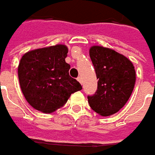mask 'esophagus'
Returning <instances> with one entry per match:
<instances>
[{"label":"esophagus","mask_w":155,"mask_h":155,"mask_svg":"<svg viewBox=\"0 0 155 155\" xmlns=\"http://www.w3.org/2000/svg\"><path fill=\"white\" fill-rule=\"evenodd\" d=\"M77 79H78V81L79 82V83H80L81 84H83V81H82V78H81V77H78V78H77Z\"/></svg>","instance_id":"1"}]
</instances>
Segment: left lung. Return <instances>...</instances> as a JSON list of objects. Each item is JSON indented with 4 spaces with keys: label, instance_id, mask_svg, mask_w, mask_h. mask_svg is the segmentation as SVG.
Wrapping results in <instances>:
<instances>
[{
    "label": "left lung",
    "instance_id": "left-lung-1",
    "mask_svg": "<svg viewBox=\"0 0 155 155\" xmlns=\"http://www.w3.org/2000/svg\"><path fill=\"white\" fill-rule=\"evenodd\" d=\"M90 58L94 66L97 90L88 96L91 108L101 116H110L126 104L136 80L133 63L125 56L102 46H92Z\"/></svg>",
    "mask_w": 155,
    "mask_h": 155
}]
</instances>
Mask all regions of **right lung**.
Listing matches in <instances>:
<instances>
[{"label":"right lung","mask_w":155,"mask_h":155,"mask_svg":"<svg viewBox=\"0 0 155 155\" xmlns=\"http://www.w3.org/2000/svg\"><path fill=\"white\" fill-rule=\"evenodd\" d=\"M65 45L36 49L25 53L18 66L20 86L24 97L35 109L51 113L65 104L71 95L82 89L72 78L65 62Z\"/></svg>","instance_id":"add662e5"}]
</instances>
